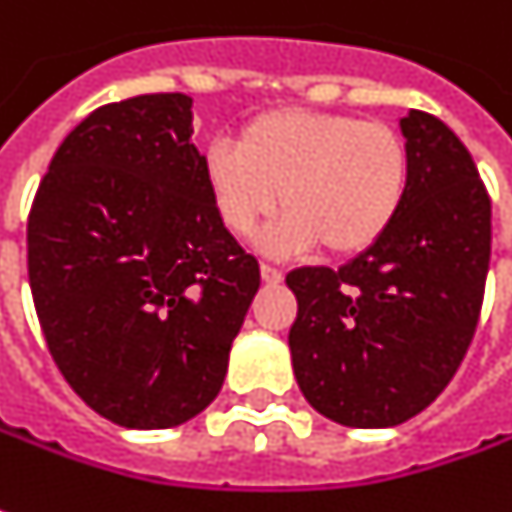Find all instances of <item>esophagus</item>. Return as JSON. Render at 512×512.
Listing matches in <instances>:
<instances>
[{
  "label": "esophagus",
  "instance_id": "esophagus-1",
  "mask_svg": "<svg viewBox=\"0 0 512 512\" xmlns=\"http://www.w3.org/2000/svg\"><path fill=\"white\" fill-rule=\"evenodd\" d=\"M262 279L267 281V284H279V281L284 279V273H281L279 267H273V264H262Z\"/></svg>",
  "mask_w": 512,
  "mask_h": 512
}]
</instances>
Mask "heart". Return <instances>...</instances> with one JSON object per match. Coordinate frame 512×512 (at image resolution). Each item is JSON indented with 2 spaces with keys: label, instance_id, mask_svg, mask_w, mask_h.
I'll list each match as a JSON object with an SVG mask.
<instances>
[{
  "label": "heart",
  "instance_id": "heart-1",
  "mask_svg": "<svg viewBox=\"0 0 512 512\" xmlns=\"http://www.w3.org/2000/svg\"><path fill=\"white\" fill-rule=\"evenodd\" d=\"M205 183L222 225L250 236L276 214L267 248L321 245L332 256L372 248L406 200L403 137L380 120L276 109L205 152Z\"/></svg>",
  "mask_w": 512,
  "mask_h": 512
}]
</instances>
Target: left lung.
<instances>
[{
	"mask_svg": "<svg viewBox=\"0 0 512 512\" xmlns=\"http://www.w3.org/2000/svg\"><path fill=\"white\" fill-rule=\"evenodd\" d=\"M408 188L392 228L352 262L287 273L290 352L310 406L349 428H389L451 383L479 324L490 197L471 152L440 118L400 120Z\"/></svg>",
	"mask_w": 512,
	"mask_h": 512,
	"instance_id": "left-lung-1",
	"label": "left lung"
}]
</instances>
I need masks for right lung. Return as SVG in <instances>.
<instances>
[{"instance_id": "obj_1", "label": "right lung", "mask_w": 512, "mask_h": 512, "mask_svg": "<svg viewBox=\"0 0 512 512\" xmlns=\"http://www.w3.org/2000/svg\"><path fill=\"white\" fill-rule=\"evenodd\" d=\"M191 98L89 112L27 216V276L58 372L123 428H174L211 406L259 290L205 183Z\"/></svg>"}]
</instances>
